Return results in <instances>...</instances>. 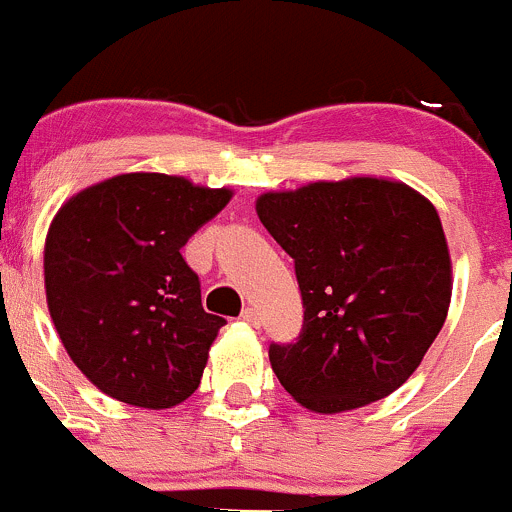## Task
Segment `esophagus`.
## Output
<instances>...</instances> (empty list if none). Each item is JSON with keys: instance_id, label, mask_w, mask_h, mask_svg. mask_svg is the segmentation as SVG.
Here are the masks:
<instances>
[{"instance_id": "1", "label": "esophagus", "mask_w": 512, "mask_h": 512, "mask_svg": "<svg viewBox=\"0 0 512 512\" xmlns=\"http://www.w3.org/2000/svg\"><path fill=\"white\" fill-rule=\"evenodd\" d=\"M242 322H247V324H252V327H257V324H260V312H257L255 307H245L242 309Z\"/></svg>"}]
</instances>
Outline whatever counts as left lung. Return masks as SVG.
Segmentation results:
<instances>
[{
	"label": "left lung",
	"mask_w": 512,
	"mask_h": 512,
	"mask_svg": "<svg viewBox=\"0 0 512 512\" xmlns=\"http://www.w3.org/2000/svg\"><path fill=\"white\" fill-rule=\"evenodd\" d=\"M294 260L302 334L270 344L277 379L314 414L379 401L418 369L446 322L451 255L431 200L399 180L347 178L257 198Z\"/></svg>",
	"instance_id": "left-lung-1"
}]
</instances>
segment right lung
<instances>
[{
  "mask_svg": "<svg viewBox=\"0 0 512 512\" xmlns=\"http://www.w3.org/2000/svg\"><path fill=\"white\" fill-rule=\"evenodd\" d=\"M232 198L165 173H123L66 200L44 245L49 314L86 379L123 404L170 409L200 384L225 324L180 255Z\"/></svg>",
  "mask_w": 512,
  "mask_h": 512,
  "instance_id": "obj_1",
  "label": "right lung"
}]
</instances>
